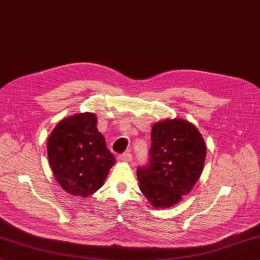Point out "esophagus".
Listing matches in <instances>:
<instances>
[{
	"label": "esophagus",
	"instance_id": "1",
	"mask_svg": "<svg viewBox=\"0 0 260 260\" xmlns=\"http://www.w3.org/2000/svg\"><path fill=\"white\" fill-rule=\"evenodd\" d=\"M118 160L123 162H131L132 161V155L129 152H124V154L118 156Z\"/></svg>",
	"mask_w": 260,
	"mask_h": 260
}]
</instances>
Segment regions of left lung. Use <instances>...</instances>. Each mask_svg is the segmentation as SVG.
<instances>
[{"label":"left lung","instance_id":"8db88e82","mask_svg":"<svg viewBox=\"0 0 260 260\" xmlns=\"http://www.w3.org/2000/svg\"><path fill=\"white\" fill-rule=\"evenodd\" d=\"M149 155V164L137 169L139 189L152 208L169 209L198 182L206 146L193 124L166 118L152 125Z\"/></svg>","mask_w":260,"mask_h":260}]
</instances>
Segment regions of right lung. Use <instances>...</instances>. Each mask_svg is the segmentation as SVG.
Wrapping results in <instances>:
<instances>
[{"label":"right lung","mask_w":260,"mask_h":260,"mask_svg":"<svg viewBox=\"0 0 260 260\" xmlns=\"http://www.w3.org/2000/svg\"><path fill=\"white\" fill-rule=\"evenodd\" d=\"M96 124L94 113H79L61 119L48 137L52 174L73 197L88 198L96 192L116 162Z\"/></svg>","instance_id":"right-lung-1"}]
</instances>
